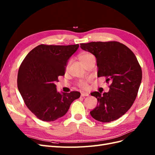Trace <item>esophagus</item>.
<instances>
[{
	"instance_id": "esophagus-1",
	"label": "esophagus",
	"mask_w": 155,
	"mask_h": 155,
	"mask_svg": "<svg viewBox=\"0 0 155 155\" xmlns=\"http://www.w3.org/2000/svg\"><path fill=\"white\" fill-rule=\"evenodd\" d=\"M88 92H81V96H82V97H85V96H88Z\"/></svg>"
}]
</instances>
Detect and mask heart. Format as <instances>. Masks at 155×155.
<instances>
[{
  "label": "heart",
  "mask_w": 155,
  "mask_h": 155,
  "mask_svg": "<svg viewBox=\"0 0 155 155\" xmlns=\"http://www.w3.org/2000/svg\"><path fill=\"white\" fill-rule=\"evenodd\" d=\"M92 58H94V55L91 53L87 52V51H84V52H82L79 55V60L81 61V62L83 64L86 63L87 61H88ZM70 63H71V61H69L67 63V69L68 68ZM78 85H79V87H80L81 88H87V86H88L87 82L84 81H79V83H78Z\"/></svg>",
  "instance_id": "heart-1"
}]
</instances>
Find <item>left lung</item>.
Returning a JSON list of instances; mask_svg holds the SVG:
<instances>
[{
  "label": "left lung",
  "instance_id": "8db88e82",
  "mask_svg": "<svg viewBox=\"0 0 155 155\" xmlns=\"http://www.w3.org/2000/svg\"><path fill=\"white\" fill-rule=\"evenodd\" d=\"M80 45L83 50L95 55L97 77L105 76L106 83H110L108 92L91 93L97 100L91 115L101 122L120 118L133 105L141 84L142 72L137 58L127 46L117 41Z\"/></svg>",
  "mask_w": 155,
  "mask_h": 155
}]
</instances>
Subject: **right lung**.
I'll return each mask as SVG.
<instances>
[{"mask_svg":"<svg viewBox=\"0 0 155 155\" xmlns=\"http://www.w3.org/2000/svg\"><path fill=\"white\" fill-rule=\"evenodd\" d=\"M79 45H40L27 54L18 69L17 87L27 107L37 118L52 121L67 113L80 92H58L55 82L65 74L68 60Z\"/></svg>","mask_w":155,"mask_h":155,"instance_id":"right-lung-1","label":"right lung"}]
</instances>
